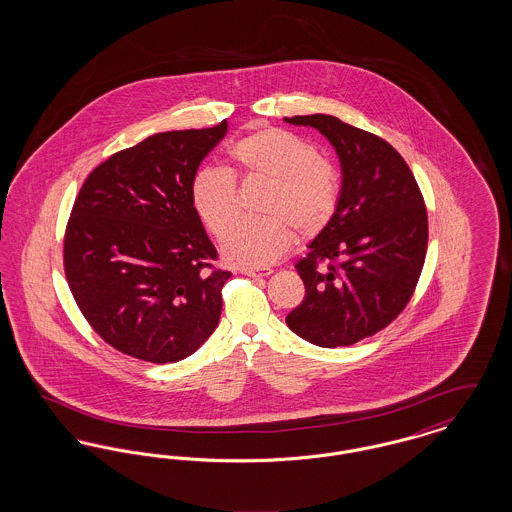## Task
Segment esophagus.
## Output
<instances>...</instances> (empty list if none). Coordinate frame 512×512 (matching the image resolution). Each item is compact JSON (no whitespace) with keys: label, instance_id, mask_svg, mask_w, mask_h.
<instances>
[{"label":"esophagus","instance_id":"1","mask_svg":"<svg viewBox=\"0 0 512 512\" xmlns=\"http://www.w3.org/2000/svg\"><path fill=\"white\" fill-rule=\"evenodd\" d=\"M242 272L247 276H268L272 270L270 268H242Z\"/></svg>","mask_w":512,"mask_h":512}]
</instances>
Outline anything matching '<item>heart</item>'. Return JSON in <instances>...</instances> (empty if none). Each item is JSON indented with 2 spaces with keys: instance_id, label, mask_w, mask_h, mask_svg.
<instances>
[{
  "instance_id": "obj_1",
  "label": "heart",
  "mask_w": 512,
  "mask_h": 512,
  "mask_svg": "<svg viewBox=\"0 0 512 512\" xmlns=\"http://www.w3.org/2000/svg\"><path fill=\"white\" fill-rule=\"evenodd\" d=\"M230 157L245 180L270 184L261 201L268 217L240 220L233 227L240 215L236 178L217 167H203L192 178L195 213L213 236L227 234L222 257L230 265H270L292 247V226L309 236L332 219L340 199V174L305 138L282 128H261L230 147Z\"/></svg>"
}]
</instances>
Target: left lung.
<instances>
[{
	"instance_id": "left-lung-1",
	"label": "left lung",
	"mask_w": 512,
	"mask_h": 512,
	"mask_svg": "<svg viewBox=\"0 0 512 512\" xmlns=\"http://www.w3.org/2000/svg\"><path fill=\"white\" fill-rule=\"evenodd\" d=\"M336 147L343 182L330 222L297 261L305 297L286 317L297 336L340 347L384 330L413 297L428 249V213L395 147L332 115L286 117Z\"/></svg>"
}]
</instances>
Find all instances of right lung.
<instances>
[{
    "instance_id": "obj_1",
    "label": "right lung",
    "mask_w": 512,
    "mask_h": 512,
    "mask_svg": "<svg viewBox=\"0 0 512 512\" xmlns=\"http://www.w3.org/2000/svg\"><path fill=\"white\" fill-rule=\"evenodd\" d=\"M226 128L153 134L98 165L74 199L63 240L69 288L99 338L128 357L182 361L219 324L230 272L215 267L190 186Z\"/></svg>"
}]
</instances>
